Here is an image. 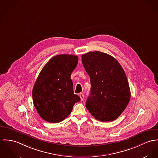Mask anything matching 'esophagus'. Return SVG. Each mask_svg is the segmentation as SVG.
Wrapping results in <instances>:
<instances>
[{"label": "esophagus", "instance_id": "esophagus-1", "mask_svg": "<svg viewBox=\"0 0 158 158\" xmlns=\"http://www.w3.org/2000/svg\"><path fill=\"white\" fill-rule=\"evenodd\" d=\"M79 97L81 98V101H82L84 100V95L83 93H80L79 94Z\"/></svg>", "mask_w": 158, "mask_h": 158}]
</instances>
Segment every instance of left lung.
<instances>
[{"label":"left lung","mask_w":158,"mask_h":158,"mask_svg":"<svg viewBox=\"0 0 158 158\" xmlns=\"http://www.w3.org/2000/svg\"><path fill=\"white\" fill-rule=\"evenodd\" d=\"M83 65L90 77V94L86 107L101 122L113 121L124 111L130 97L126 74L113 56L98 51L82 56Z\"/></svg>","instance_id":"obj_1"}]
</instances>
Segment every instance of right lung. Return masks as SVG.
<instances>
[{
	"mask_svg": "<svg viewBox=\"0 0 158 158\" xmlns=\"http://www.w3.org/2000/svg\"><path fill=\"white\" fill-rule=\"evenodd\" d=\"M78 62L77 56H54L39 73L33 88V101L40 116L48 123L64 120L81 98L73 93L71 74Z\"/></svg>",
	"mask_w": 158,
	"mask_h": 158,
	"instance_id": "1",
	"label": "right lung"
}]
</instances>
